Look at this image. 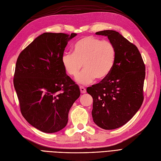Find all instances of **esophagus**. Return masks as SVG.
Segmentation results:
<instances>
[{"label": "esophagus", "instance_id": "obj_1", "mask_svg": "<svg viewBox=\"0 0 161 161\" xmlns=\"http://www.w3.org/2000/svg\"><path fill=\"white\" fill-rule=\"evenodd\" d=\"M80 92L82 93H86V89L84 87H83V86H80Z\"/></svg>", "mask_w": 161, "mask_h": 161}]
</instances>
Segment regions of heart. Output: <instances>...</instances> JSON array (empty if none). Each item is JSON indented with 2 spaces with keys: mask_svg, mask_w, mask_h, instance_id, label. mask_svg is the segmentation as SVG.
Instances as JSON below:
<instances>
[{
  "mask_svg": "<svg viewBox=\"0 0 161 161\" xmlns=\"http://www.w3.org/2000/svg\"><path fill=\"white\" fill-rule=\"evenodd\" d=\"M116 58L115 47L108 40L88 36L78 40L73 48V53H65L61 62L65 71L70 76L78 75L77 83L87 85L96 78L103 80L107 77L114 66Z\"/></svg>",
  "mask_w": 161,
  "mask_h": 161,
  "instance_id": "1",
  "label": "heart"
}]
</instances>
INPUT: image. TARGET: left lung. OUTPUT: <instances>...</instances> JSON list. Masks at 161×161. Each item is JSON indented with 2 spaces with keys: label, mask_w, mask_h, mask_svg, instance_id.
Wrapping results in <instances>:
<instances>
[{
  "label": "left lung",
  "mask_w": 161,
  "mask_h": 161,
  "mask_svg": "<svg viewBox=\"0 0 161 161\" xmlns=\"http://www.w3.org/2000/svg\"><path fill=\"white\" fill-rule=\"evenodd\" d=\"M115 47L116 58L110 74L87 89L93 97V120L105 130L124 126L139 111L143 101L146 67L137 47L115 31H98Z\"/></svg>",
  "instance_id": "left-lung-1"
}]
</instances>
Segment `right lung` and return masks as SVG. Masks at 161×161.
<instances>
[{
	"instance_id": "add662e5",
	"label": "right lung",
	"mask_w": 161,
	"mask_h": 161,
	"mask_svg": "<svg viewBox=\"0 0 161 161\" xmlns=\"http://www.w3.org/2000/svg\"><path fill=\"white\" fill-rule=\"evenodd\" d=\"M76 35L43 33L17 59L14 85L21 113L31 126L44 132L65 127L69 109L80 95L61 62L68 41Z\"/></svg>"
}]
</instances>
